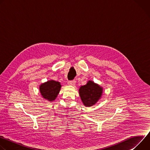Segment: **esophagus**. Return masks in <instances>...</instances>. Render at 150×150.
Segmentation results:
<instances>
[{
	"mask_svg": "<svg viewBox=\"0 0 150 150\" xmlns=\"http://www.w3.org/2000/svg\"><path fill=\"white\" fill-rule=\"evenodd\" d=\"M75 83H76V81L75 80H74V81H68V84L69 85H74L75 84Z\"/></svg>",
	"mask_w": 150,
	"mask_h": 150,
	"instance_id": "1",
	"label": "esophagus"
}]
</instances>
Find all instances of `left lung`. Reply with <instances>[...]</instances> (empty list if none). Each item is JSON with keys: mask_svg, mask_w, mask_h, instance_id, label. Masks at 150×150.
<instances>
[{"mask_svg": "<svg viewBox=\"0 0 150 150\" xmlns=\"http://www.w3.org/2000/svg\"><path fill=\"white\" fill-rule=\"evenodd\" d=\"M103 93V87L93 81H88L79 89L82 102L86 107H91L96 104L101 98Z\"/></svg>", "mask_w": 150, "mask_h": 150, "instance_id": "obj_1", "label": "left lung"}]
</instances>
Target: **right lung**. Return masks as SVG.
<instances>
[{
	"label": "right lung",
	"mask_w": 150,
	"mask_h": 150,
	"mask_svg": "<svg viewBox=\"0 0 150 150\" xmlns=\"http://www.w3.org/2000/svg\"><path fill=\"white\" fill-rule=\"evenodd\" d=\"M61 87L59 82L52 79L42 83L39 86V90L42 98L52 102L56 100Z\"/></svg>",
	"instance_id": "obj_1"
}]
</instances>
